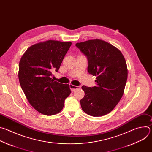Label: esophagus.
I'll list each match as a JSON object with an SVG mask.
<instances>
[{
    "mask_svg": "<svg viewBox=\"0 0 152 152\" xmlns=\"http://www.w3.org/2000/svg\"><path fill=\"white\" fill-rule=\"evenodd\" d=\"M70 88L71 91L73 92V91H75V90H76L77 89L80 88L81 86H75V85H73L72 84H70Z\"/></svg>",
    "mask_w": 152,
    "mask_h": 152,
    "instance_id": "obj_1",
    "label": "esophagus"
}]
</instances>
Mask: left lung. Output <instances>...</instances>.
<instances>
[{
	"instance_id": "1",
	"label": "left lung",
	"mask_w": 152,
	"mask_h": 152,
	"mask_svg": "<svg viewBox=\"0 0 152 152\" xmlns=\"http://www.w3.org/2000/svg\"><path fill=\"white\" fill-rule=\"evenodd\" d=\"M76 46L88 59V72L97 76L96 86H82V110L93 117L110 113L123 96L127 79V69L121 52L104 41L91 39Z\"/></svg>"
}]
</instances>
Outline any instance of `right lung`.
<instances>
[{"label": "right lung", "instance_id": "1", "mask_svg": "<svg viewBox=\"0 0 152 152\" xmlns=\"http://www.w3.org/2000/svg\"><path fill=\"white\" fill-rule=\"evenodd\" d=\"M71 42L49 40L30 47L19 63L18 79L29 103L39 113L52 115L59 113L71 93L69 84L54 81Z\"/></svg>", "mask_w": 152, "mask_h": 152}]
</instances>
